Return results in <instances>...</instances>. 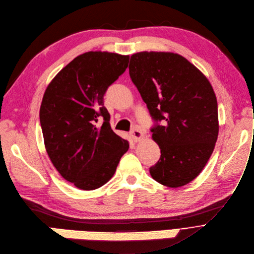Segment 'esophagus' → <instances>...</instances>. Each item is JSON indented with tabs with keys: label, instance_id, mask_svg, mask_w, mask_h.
I'll use <instances>...</instances> for the list:
<instances>
[{
	"label": "esophagus",
	"instance_id": "1",
	"mask_svg": "<svg viewBox=\"0 0 254 254\" xmlns=\"http://www.w3.org/2000/svg\"><path fill=\"white\" fill-rule=\"evenodd\" d=\"M130 136H131V138L133 139L134 142H137L143 137V134H142V132L139 128L135 127L134 129H132V131L130 132Z\"/></svg>",
	"mask_w": 254,
	"mask_h": 254
}]
</instances>
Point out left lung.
<instances>
[{"label":"left lung","instance_id":"1","mask_svg":"<svg viewBox=\"0 0 254 254\" xmlns=\"http://www.w3.org/2000/svg\"><path fill=\"white\" fill-rule=\"evenodd\" d=\"M129 74L155 121L152 138L161 157L150 168L168 188L188 185L201 173L218 136L217 100L205 74L184 56L143 51L131 55Z\"/></svg>","mask_w":254,"mask_h":254}]
</instances>
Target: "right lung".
Returning <instances> with one entry per match:
<instances>
[{"label":"right lung","mask_w":254,"mask_h":254,"mask_svg":"<svg viewBox=\"0 0 254 254\" xmlns=\"http://www.w3.org/2000/svg\"><path fill=\"white\" fill-rule=\"evenodd\" d=\"M128 63L129 55L89 51L72 59L45 90L40 108L45 148L56 170L80 190L106 185L129 148L112 130L103 107L107 89ZM98 117L104 119L100 127Z\"/></svg>","instance_id":"obj_1"}]
</instances>
